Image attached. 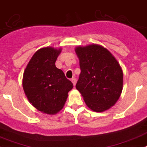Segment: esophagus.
<instances>
[{
	"label": "esophagus",
	"instance_id": "esophagus-1",
	"mask_svg": "<svg viewBox=\"0 0 147 147\" xmlns=\"http://www.w3.org/2000/svg\"><path fill=\"white\" fill-rule=\"evenodd\" d=\"M71 82H73L74 86H75V85H76V79L74 78H74H72V79H71Z\"/></svg>",
	"mask_w": 147,
	"mask_h": 147
}]
</instances>
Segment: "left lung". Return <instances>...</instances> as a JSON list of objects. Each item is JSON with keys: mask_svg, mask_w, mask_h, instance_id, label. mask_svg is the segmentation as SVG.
Here are the masks:
<instances>
[{"mask_svg": "<svg viewBox=\"0 0 147 147\" xmlns=\"http://www.w3.org/2000/svg\"><path fill=\"white\" fill-rule=\"evenodd\" d=\"M81 70L76 89L89 109L96 112L109 109L118 100L123 89V71L107 49L98 45L75 50Z\"/></svg>", "mask_w": 147, "mask_h": 147, "instance_id": "1", "label": "left lung"}]
</instances>
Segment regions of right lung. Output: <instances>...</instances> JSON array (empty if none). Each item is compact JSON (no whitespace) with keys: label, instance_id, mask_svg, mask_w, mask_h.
<instances>
[{"label":"right lung","instance_id":"obj_1","mask_svg":"<svg viewBox=\"0 0 147 147\" xmlns=\"http://www.w3.org/2000/svg\"><path fill=\"white\" fill-rule=\"evenodd\" d=\"M61 49L44 47L35 53L25 69L23 88L32 106L38 111L54 115L63 108L73 83L55 62Z\"/></svg>","mask_w":147,"mask_h":147}]
</instances>
